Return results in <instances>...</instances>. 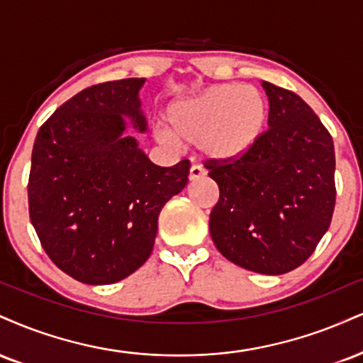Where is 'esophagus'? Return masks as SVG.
<instances>
[{"label": "esophagus", "instance_id": "34e87169", "mask_svg": "<svg viewBox=\"0 0 363 363\" xmlns=\"http://www.w3.org/2000/svg\"><path fill=\"white\" fill-rule=\"evenodd\" d=\"M204 169L201 167V165H193V167L189 169V181H198V179L204 177Z\"/></svg>", "mask_w": 363, "mask_h": 363}]
</instances>
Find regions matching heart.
I'll return each instance as SVG.
<instances>
[{"label": "heart", "instance_id": "obj_1", "mask_svg": "<svg viewBox=\"0 0 363 363\" xmlns=\"http://www.w3.org/2000/svg\"><path fill=\"white\" fill-rule=\"evenodd\" d=\"M267 116L269 104L262 91L240 82H223L170 103L169 128L159 125L155 137L172 147L198 142L204 157L230 162L257 145Z\"/></svg>", "mask_w": 363, "mask_h": 363}]
</instances>
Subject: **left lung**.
Here are the masks:
<instances>
[{"label": "left lung", "instance_id": "left-lung-1", "mask_svg": "<svg viewBox=\"0 0 363 363\" xmlns=\"http://www.w3.org/2000/svg\"><path fill=\"white\" fill-rule=\"evenodd\" d=\"M269 130L231 164H209L220 201L209 233L221 255L265 276L308 260L335 209V147L328 130L298 94L262 81Z\"/></svg>", "mask_w": 363, "mask_h": 363}]
</instances>
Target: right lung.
I'll return each mask as SVG.
<instances>
[{
  "instance_id": "add662e5",
  "label": "right lung",
  "mask_w": 363,
  "mask_h": 363,
  "mask_svg": "<svg viewBox=\"0 0 363 363\" xmlns=\"http://www.w3.org/2000/svg\"><path fill=\"white\" fill-rule=\"evenodd\" d=\"M143 77L82 89L38 130L28 181L30 220L62 272L89 286L128 277L145 264L164 204L187 184L189 160L150 162Z\"/></svg>"
}]
</instances>
